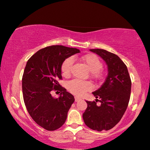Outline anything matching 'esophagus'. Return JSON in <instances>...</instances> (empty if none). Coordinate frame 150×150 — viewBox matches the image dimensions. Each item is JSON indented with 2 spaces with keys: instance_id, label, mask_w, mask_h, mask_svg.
<instances>
[{
  "instance_id": "34e87169",
  "label": "esophagus",
  "mask_w": 150,
  "mask_h": 150,
  "mask_svg": "<svg viewBox=\"0 0 150 150\" xmlns=\"http://www.w3.org/2000/svg\"><path fill=\"white\" fill-rule=\"evenodd\" d=\"M81 98L80 97H75V101H80L81 100Z\"/></svg>"
}]
</instances>
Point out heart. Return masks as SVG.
I'll return each instance as SVG.
<instances>
[{
	"label": "heart",
	"instance_id": "heart-1",
	"mask_svg": "<svg viewBox=\"0 0 150 150\" xmlns=\"http://www.w3.org/2000/svg\"><path fill=\"white\" fill-rule=\"evenodd\" d=\"M81 59L86 65L88 69L92 73V77L95 79H101L102 78L103 74L101 73V69H102L103 64L97 55L94 54L86 55L82 57ZM73 63V58L71 57H68L63 62L61 67V71L64 76H69ZM91 88V83L88 81H81L79 79H73L68 83V90L72 94L77 96L83 95L86 92L90 91Z\"/></svg>",
	"mask_w": 150,
	"mask_h": 150
}]
</instances>
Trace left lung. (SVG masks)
<instances>
[{
    "mask_svg": "<svg viewBox=\"0 0 150 150\" xmlns=\"http://www.w3.org/2000/svg\"><path fill=\"white\" fill-rule=\"evenodd\" d=\"M100 56L108 67V75L104 83L93 92L95 101H88L83 114L85 124L98 132L108 130L122 118L128 105L131 93V79L126 65L120 57L104 49H90ZM100 99L101 105L96 102Z\"/></svg>",
    "mask_w": 150,
    "mask_h": 150,
    "instance_id": "left-lung-1",
    "label": "left lung"
}]
</instances>
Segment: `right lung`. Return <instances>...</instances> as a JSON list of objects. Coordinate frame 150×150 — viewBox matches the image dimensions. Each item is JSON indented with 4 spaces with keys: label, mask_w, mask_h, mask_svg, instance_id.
<instances>
[{
    "label": "right lung",
    "mask_w": 150,
    "mask_h": 150,
    "mask_svg": "<svg viewBox=\"0 0 150 150\" xmlns=\"http://www.w3.org/2000/svg\"><path fill=\"white\" fill-rule=\"evenodd\" d=\"M79 52L76 48L51 46L39 50L27 61L22 79L24 102L33 121L47 130L62 126L75 101L57 81L62 79L63 62ZM53 89L60 91L58 98L51 95Z\"/></svg>",
    "instance_id": "right-lung-1"
}]
</instances>
